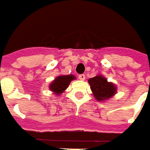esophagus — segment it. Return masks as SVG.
Instances as JSON below:
<instances>
[{
  "instance_id": "esophagus-1",
  "label": "esophagus",
  "mask_w": 150,
  "mask_h": 150,
  "mask_svg": "<svg viewBox=\"0 0 150 150\" xmlns=\"http://www.w3.org/2000/svg\"><path fill=\"white\" fill-rule=\"evenodd\" d=\"M85 77H86V76H85V75H83V74H82V75H79V76H78V78H79L80 80H81V81L85 80Z\"/></svg>"
}]
</instances>
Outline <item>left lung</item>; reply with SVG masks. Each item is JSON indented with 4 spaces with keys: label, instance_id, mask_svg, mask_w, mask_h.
Returning a JSON list of instances; mask_svg holds the SVG:
<instances>
[{
    "label": "left lung",
    "instance_id": "1",
    "mask_svg": "<svg viewBox=\"0 0 150 150\" xmlns=\"http://www.w3.org/2000/svg\"><path fill=\"white\" fill-rule=\"evenodd\" d=\"M91 90L93 91L94 96L97 101L108 100L113 96L116 92L115 86L108 82L107 79L102 75H96L88 80Z\"/></svg>",
    "mask_w": 150,
    "mask_h": 150
}]
</instances>
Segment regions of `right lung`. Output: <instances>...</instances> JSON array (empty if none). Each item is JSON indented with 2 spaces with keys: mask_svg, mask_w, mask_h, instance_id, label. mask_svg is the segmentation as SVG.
I'll return each mask as SVG.
<instances>
[{
  "mask_svg": "<svg viewBox=\"0 0 150 150\" xmlns=\"http://www.w3.org/2000/svg\"><path fill=\"white\" fill-rule=\"evenodd\" d=\"M75 77L74 75H61L55 78V80L50 84L49 88L54 92L56 95L62 94L69 85L70 81L74 80Z\"/></svg>",
  "mask_w": 150,
  "mask_h": 150,
  "instance_id": "1",
  "label": "right lung"
}]
</instances>
